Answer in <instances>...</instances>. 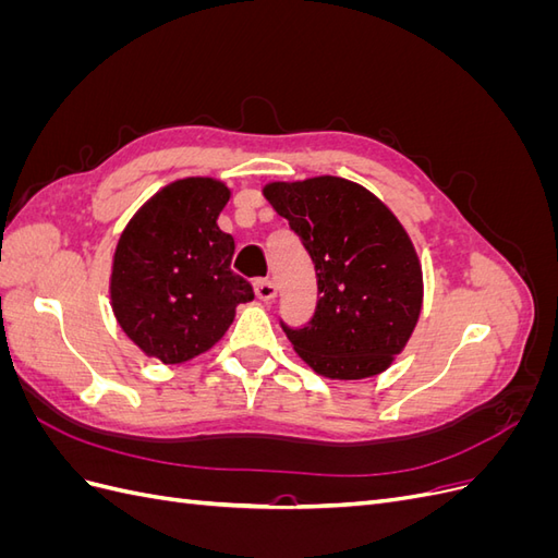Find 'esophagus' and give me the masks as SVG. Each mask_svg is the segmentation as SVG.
<instances>
[{"mask_svg": "<svg viewBox=\"0 0 558 558\" xmlns=\"http://www.w3.org/2000/svg\"><path fill=\"white\" fill-rule=\"evenodd\" d=\"M253 289H256V295L263 302H269V300L277 298V286H275V281H269V279H258L256 283H253Z\"/></svg>", "mask_w": 558, "mask_h": 558, "instance_id": "obj_1", "label": "esophagus"}]
</instances>
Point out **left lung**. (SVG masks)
<instances>
[{"instance_id":"obj_1","label":"left lung","mask_w":558,"mask_h":558,"mask_svg":"<svg viewBox=\"0 0 558 558\" xmlns=\"http://www.w3.org/2000/svg\"><path fill=\"white\" fill-rule=\"evenodd\" d=\"M316 269L318 302L305 328L281 320L298 356L328 379L375 377L408 344L424 279L410 234L379 197L340 177L263 189Z\"/></svg>"}]
</instances>
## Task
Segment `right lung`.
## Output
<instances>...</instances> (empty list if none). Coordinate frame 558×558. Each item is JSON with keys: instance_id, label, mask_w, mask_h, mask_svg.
Here are the masks:
<instances>
[{"instance_id": "obj_1", "label": "right lung", "mask_w": 558, "mask_h": 558, "mask_svg": "<svg viewBox=\"0 0 558 558\" xmlns=\"http://www.w3.org/2000/svg\"><path fill=\"white\" fill-rule=\"evenodd\" d=\"M228 199L221 181L179 179L150 197L118 240L109 286L116 320L165 365L209 351L238 305L253 300L251 283L230 269L234 240L216 223Z\"/></svg>"}]
</instances>
